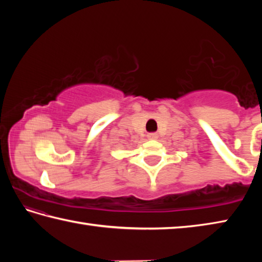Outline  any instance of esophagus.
<instances>
[{
	"label": "esophagus",
	"mask_w": 262,
	"mask_h": 262,
	"mask_svg": "<svg viewBox=\"0 0 262 262\" xmlns=\"http://www.w3.org/2000/svg\"><path fill=\"white\" fill-rule=\"evenodd\" d=\"M148 139H150V140L157 139V134H156V133H149V134H148Z\"/></svg>",
	"instance_id": "obj_1"
}]
</instances>
